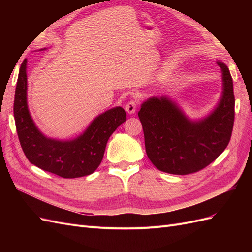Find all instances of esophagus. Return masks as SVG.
<instances>
[{
    "label": "esophagus",
    "instance_id": "esophagus-1",
    "mask_svg": "<svg viewBox=\"0 0 252 252\" xmlns=\"http://www.w3.org/2000/svg\"><path fill=\"white\" fill-rule=\"evenodd\" d=\"M136 107H138V101L131 100V101H129V102L127 103V105L125 106V109H126V111H127L128 113L132 114V113L135 112Z\"/></svg>",
    "mask_w": 252,
    "mask_h": 252
}]
</instances>
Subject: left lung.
Returning a JSON list of instances; mask_svg holds the SVG:
<instances>
[{
	"instance_id": "obj_1",
	"label": "left lung",
	"mask_w": 252,
	"mask_h": 252,
	"mask_svg": "<svg viewBox=\"0 0 252 252\" xmlns=\"http://www.w3.org/2000/svg\"><path fill=\"white\" fill-rule=\"evenodd\" d=\"M223 73V95L210 116L189 121L166 97H152L142 104L139 118L143 126L146 154L158 170L190 174L202 170L229 144L234 123V94L228 67L218 62Z\"/></svg>"
}]
</instances>
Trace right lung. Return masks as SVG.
I'll return each instance as SVG.
<instances>
[{"label":"right lung","mask_w":252,"mask_h":252,"mask_svg":"<svg viewBox=\"0 0 252 252\" xmlns=\"http://www.w3.org/2000/svg\"><path fill=\"white\" fill-rule=\"evenodd\" d=\"M27 61L20 67L13 116L21 147L28 161L44 171L64 179L85 177L101 164L110 135L126 121L122 107L100 114L87 130L72 141H57L43 135L34 125L27 107Z\"/></svg>","instance_id":"1"}]
</instances>
